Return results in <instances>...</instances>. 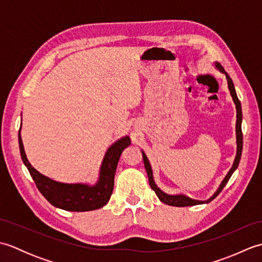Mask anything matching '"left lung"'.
<instances>
[{"label": "left lung", "instance_id": "left-lung-1", "mask_svg": "<svg viewBox=\"0 0 262 262\" xmlns=\"http://www.w3.org/2000/svg\"><path fill=\"white\" fill-rule=\"evenodd\" d=\"M215 68L219 70L221 73H223L226 76V81H227V86H229V90L231 93V97L233 99V102L235 104V109H236V124H235V134H236V154H235V158L234 161H233V164H232V168L230 169V171L227 172V174L225 176V178L223 179V181L221 182V185L217 188V190L211 194V196L206 199V200H198V199H193L190 198L189 196L185 193H166L163 190H161V189L158 187L157 183H155L154 180V176H153V170H152V165L149 163V161L146 157V154L144 153V151H142V155H143V161H144V165H145V169L147 172V177H148V181H149V186L157 193V196L159 197V199L161 202L166 204V205H170V206H176V207H186V206H193V205H202V204H208L210 203L211 200L214 198H216L219 196L220 192L223 190V188L226 186L227 181L230 180L231 176L233 174V172H234L237 166L238 163H240V160H241V155H242V147H243V135H242V107H241V102L240 100L237 98V94L235 91V86H234V83H233L232 79L230 77V75L226 73L224 71V69L222 68V65L219 62H215L214 63Z\"/></svg>", "mask_w": 262, "mask_h": 262}]
</instances>
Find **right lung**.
Instances as JSON below:
<instances>
[{"instance_id": "obj_1", "label": "right lung", "mask_w": 262, "mask_h": 262, "mask_svg": "<svg viewBox=\"0 0 262 262\" xmlns=\"http://www.w3.org/2000/svg\"><path fill=\"white\" fill-rule=\"evenodd\" d=\"M18 140L21 159L35 181L38 190L55 207L69 211L94 210L107 205L114 190L115 173L119 158L122 151L130 145V138L127 135L111 144L99 168L98 180L96 183L90 185L84 182H59L41 174L27 159L21 138V127Z\"/></svg>"}]
</instances>
